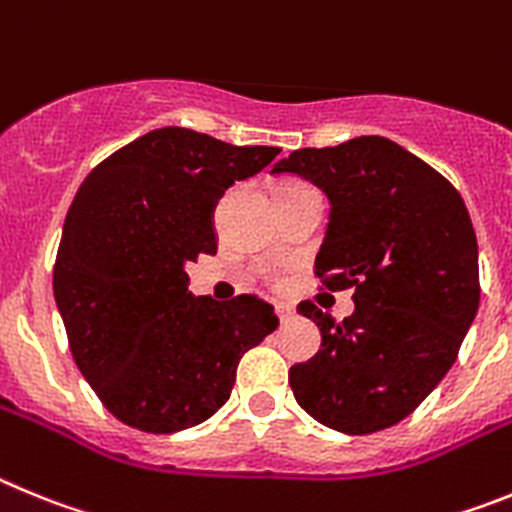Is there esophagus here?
<instances>
[{
	"mask_svg": "<svg viewBox=\"0 0 512 512\" xmlns=\"http://www.w3.org/2000/svg\"><path fill=\"white\" fill-rule=\"evenodd\" d=\"M275 311H278V316H280V324H290V321L296 319V308L290 306V303L278 301L275 303Z\"/></svg>",
	"mask_w": 512,
	"mask_h": 512,
	"instance_id": "34e87169",
	"label": "esophagus"
}]
</instances>
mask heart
I'll return each mask as SVG.
<instances>
[{"label": "heart", "mask_w": 512, "mask_h": 512, "mask_svg": "<svg viewBox=\"0 0 512 512\" xmlns=\"http://www.w3.org/2000/svg\"><path fill=\"white\" fill-rule=\"evenodd\" d=\"M293 186H303V183H285V186H280V191H285V188H293Z\"/></svg>", "instance_id": "1"}]
</instances>
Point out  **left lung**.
<instances>
[{
    "instance_id": "1",
    "label": "left lung",
    "mask_w": 512,
    "mask_h": 512,
    "mask_svg": "<svg viewBox=\"0 0 512 512\" xmlns=\"http://www.w3.org/2000/svg\"><path fill=\"white\" fill-rule=\"evenodd\" d=\"M329 199L316 255L326 290L354 288V313L331 319L311 301L321 349L288 382L308 416L362 436L411 416L444 380L480 306V257L462 196L388 137L303 147L273 168Z\"/></svg>"
}]
</instances>
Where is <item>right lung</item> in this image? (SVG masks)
<instances>
[{"mask_svg":"<svg viewBox=\"0 0 512 512\" xmlns=\"http://www.w3.org/2000/svg\"><path fill=\"white\" fill-rule=\"evenodd\" d=\"M280 147H237L163 127L101 160L63 224L53 293L78 370L114 418L173 434L229 400L247 349L278 329L257 296L188 290L186 262L214 255V209Z\"/></svg>","mask_w":512,"mask_h":512,"instance_id":"1","label":"right lung"}]
</instances>
